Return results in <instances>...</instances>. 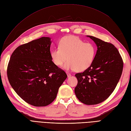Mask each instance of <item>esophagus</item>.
Here are the masks:
<instances>
[{"label": "esophagus", "instance_id": "esophagus-1", "mask_svg": "<svg viewBox=\"0 0 131 131\" xmlns=\"http://www.w3.org/2000/svg\"><path fill=\"white\" fill-rule=\"evenodd\" d=\"M67 76H68V78H69V77H70L71 76H72V75H71V74H70V73H67Z\"/></svg>", "mask_w": 131, "mask_h": 131}]
</instances>
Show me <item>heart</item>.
Listing matches in <instances>:
<instances>
[{
    "label": "heart",
    "mask_w": 131,
    "mask_h": 131,
    "mask_svg": "<svg viewBox=\"0 0 131 131\" xmlns=\"http://www.w3.org/2000/svg\"><path fill=\"white\" fill-rule=\"evenodd\" d=\"M96 52L95 46L90 42H85L74 35L62 38L59 42L58 47L51 50L50 56L54 64L63 66L66 70L82 72L91 66Z\"/></svg>",
    "instance_id": "1"
}]
</instances>
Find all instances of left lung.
Returning <instances> with one entry per match:
<instances>
[{
    "label": "left lung",
    "instance_id": "8db88e82",
    "mask_svg": "<svg viewBox=\"0 0 131 131\" xmlns=\"http://www.w3.org/2000/svg\"><path fill=\"white\" fill-rule=\"evenodd\" d=\"M96 43L97 50L92 64L84 72L75 75L78 85L75 93L86 105L97 104L113 93L121 76L122 59L112 43L87 35Z\"/></svg>",
    "mask_w": 131,
    "mask_h": 131
}]
</instances>
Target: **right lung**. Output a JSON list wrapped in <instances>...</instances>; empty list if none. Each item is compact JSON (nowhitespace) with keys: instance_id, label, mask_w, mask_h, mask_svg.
<instances>
[{"instance_id":"add662e5","label":"right lung","mask_w":131,"mask_h":131,"mask_svg":"<svg viewBox=\"0 0 131 131\" xmlns=\"http://www.w3.org/2000/svg\"><path fill=\"white\" fill-rule=\"evenodd\" d=\"M51 38L41 37L20 45L12 53L7 69L12 88L23 100L45 106L56 98L67 78L50 56Z\"/></svg>"}]
</instances>
